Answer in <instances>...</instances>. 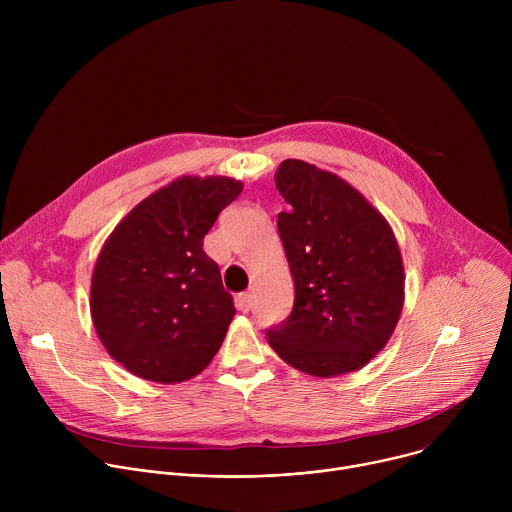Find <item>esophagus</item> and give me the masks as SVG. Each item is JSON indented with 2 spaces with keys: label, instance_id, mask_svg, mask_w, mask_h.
<instances>
[{
  "label": "esophagus",
  "instance_id": "obj_1",
  "mask_svg": "<svg viewBox=\"0 0 512 512\" xmlns=\"http://www.w3.org/2000/svg\"><path fill=\"white\" fill-rule=\"evenodd\" d=\"M251 306H253V296L249 294V291H243V294L237 296V308H239L241 312H249Z\"/></svg>",
  "mask_w": 512,
  "mask_h": 512
}]
</instances>
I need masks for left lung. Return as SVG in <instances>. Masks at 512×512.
Wrapping results in <instances>:
<instances>
[{"label": "left lung", "instance_id": "8db88e82", "mask_svg": "<svg viewBox=\"0 0 512 512\" xmlns=\"http://www.w3.org/2000/svg\"><path fill=\"white\" fill-rule=\"evenodd\" d=\"M287 212L277 231L294 277V308L265 330L271 348L314 377L360 369L387 344L403 310V263L381 212L342 178L281 162Z\"/></svg>", "mask_w": 512, "mask_h": 512}]
</instances>
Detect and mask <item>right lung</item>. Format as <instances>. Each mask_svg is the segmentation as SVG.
<instances>
[{"label":"right lung","mask_w":512,"mask_h":512,"mask_svg":"<svg viewBox=\"0 0 512 512\" xmlns=\"http://www.w3.org/2000/svg\"><path fill=\"white\" fill-rule=\"evenodd\" d=\"M241 190L233 178L184 176L139 202L103 245L91 314L107 352L129 373L180 383L221 348L235 304L202 241Z\"/></svg>","instance_id":"1"}]
</instances>
